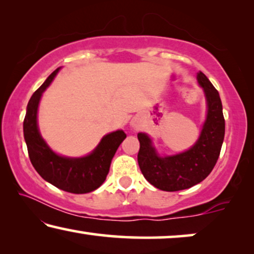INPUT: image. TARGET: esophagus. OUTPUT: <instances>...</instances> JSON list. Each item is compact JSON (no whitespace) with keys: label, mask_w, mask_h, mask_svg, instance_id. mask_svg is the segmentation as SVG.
I'll list each match as a JSON object with an SVG mask.
<instances>
[{"label":"esophagus","mask_w":254,"mask_h":254,"mask_svg":"<svg viewBox=\"0 0 254 254\" xmlns=\"http://www.w3.org/2000/svg\"><path fill=\"white\" fill-rule=\"evenodd\" d=\"M130 126L134 128V129H137L138 127H140V124H138V121H136V120H131V123H130Z\"/></svg>","instance_id":"esophagus-1"}]
</instances>
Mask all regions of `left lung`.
I'll list each match as a JSON object with an SVG mask.
<instances>
[{"mask_svg":"<svg viewBox=\"0 0 254 254\" xmlns=\"http://www.w3.org/2000/svg\"><path fill=\"white\" fill-rule=\"evenodd\" d=\"M196 79L206 97L207 117L199 138L189 150L161 156L147 134H137L142 175L152 186L166 192L190 189L206 179L216 164L224 140L225 121L218 91L203 72H197Z\"/></svg>","mask_w":254,"mask_h":254,"instance_id":"1","label":"left lung"}]
</instances>
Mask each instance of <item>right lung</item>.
I'll return each mask as SVG.
<instances>
[{"label": "right lung", "instance_id": "1", "mask_svg": "<svg viewBox=\"0 0 254 254\" xmlns=\"http://www.w3.org/2000/svg\"><path fill=\"white\" fill-rule=\"evenodd\" d=\"M60 69L52 72L29 100L23 124L24 138L30 161L41 178L65 192L84 194L97 190L105 182L113 156L126 134L124 130H116L105 135L93 151L83 157H65L52 150L40 135L37 116L43 92Z\"/></svg>", "mask_w": 254, "mask_h": 254}]
</instances>
